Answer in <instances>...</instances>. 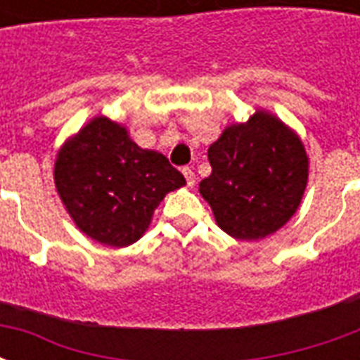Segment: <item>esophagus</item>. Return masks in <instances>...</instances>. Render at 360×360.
I'll use <instances>...</instances> for the list:
<instances>
[{
  "instance_id": "34e87169",
  "label": "esophagus",
  "mask_w": 360,
  "mask_h": 360,
  "mask_svg": "<svg viewBox=\"0 0 360 360\" xmlns=\"http://www.w3.org/2000/svg\"><path fill=\"white\" fill-rule=\"evenodd\" d=\"M183 175H185V179H187L188 187H193V185H195V181H196L195 172H193L191 167H183Z\"/></svg>"
}]
</instances>
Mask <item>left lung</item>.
I'll list each match as a JSON object with an SVG mask.
<instances>
[{
  "label": "left lung",
  "mask_w": 360,
  "mask_h": 360,
  "mask_svg": "<svg viewBox=\"0 0 360 360\" xmlns=\"http://www.w3.org/2000/svg\"><path fill=\"white\" fill-rule=\"evenodd\" d=\"M208 160L212 173L200 181V195L235 239H262L299 208L309 158L299 136L270 113L257 111L247 123L227 127Z\"/></svg>",
  "instance_id": "8db88e82"
}]
</instances>
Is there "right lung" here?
<instances>
[{
    "mask_svg": "<svg viewBox=\"0 0 360 360\" xmlns=\"http://www.w3.org/2000/svg\"><path fill=\"white\" fill-rule=\"evenodd\" d=\"M53 179L77 227L110 247L141 239L158 204L185 185L164 154L136 146L125 127L105 117L61 148Z\"/></svg>",
    "mask_w": 360,
    "mask_h": 360,
    "instance_id": "1",
    "label": "right lung"
}]
</instances>
